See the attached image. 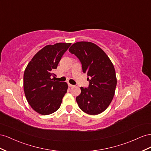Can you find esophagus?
<instances>
[{
	"instance_id": "1",
	"label": "esophagus",
	"mask_w": 151,
	"mask_h": 151,
	"mask_svg": "<svg viewBox=\"0 0 151 151\" xmlns=\"http://www.w3.org/2000/svg\"><path fill=\"white\" fill-rule=\"evenodd\" d=\"M68 86H69V87H74V85L70 84V83H68Z\"/></svg>"
}]
</instances>
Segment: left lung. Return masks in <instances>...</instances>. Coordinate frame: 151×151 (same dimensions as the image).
I'll return each mask as SVG.
<instances>
[{"instance_id":"1","label":"left lung","mask_w":151,"mask_h":151,"mask_svg":"<svg viewBox=\"0 0 151 151\" xmlns=\"http://www.w3.org/2000/svg\"><path fill=\"white\" fill-rule=\"evenodd\" d=\"M69 51L79 59L83 72L89 77L88 87H80L76 98L79 107L90 115L102 113L113 100L117 84L113 63L104 50L90 42H76Z\"/></svg>"}]
</instances>
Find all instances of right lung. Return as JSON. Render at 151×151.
<instances>
[{
	"label": "right lung",
	"instance_id": "add662e5",
	"mask_svg": "<svg viewBox=\"0 0 151 151\" xmlns=\"http://www.w3.org/2000/svg\"><path fill=\"white\" fill-rule=\"evenodd\" d=\"M71 43H57L45 46L34 55L26 68L23 87L26 98L32 108L42 115L54 113L61 106L67 92L66 82L55 81L53 71Z\"/></svg>",
	"mask_w": 151,
	"mask_h": 151
}]
</instances>
